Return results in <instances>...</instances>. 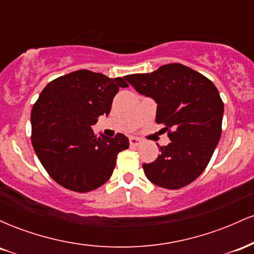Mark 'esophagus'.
<instances>
[{
  "label": "esophagus",
  "instance_id": "1",
  "mask_svg": "<svg viewBox=\"0 0 254 254\" xmlns=\"http://www.w3.org/2000/svg\"><path fill=\"white\" fill-rule=\"evenodd\" d=\"M129 141H130V145H131V147H137V145L141 144V142H142L141 139L137 138V137H130Z\"/></svg>",
  "mask_w": 254,
  "mask_h": 254
}]
</instances>
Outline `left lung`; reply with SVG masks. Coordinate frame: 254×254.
Returning a JSON list of instances; mask_svg holds the SVG:
<instances>
[{"instance_id": "8db88e82", "label": "left lung", "mask_w": 254, "mask_h": 254, "mask_svg": "<svg viewBox=\"0 0 254 254\" xmlns=\"http://www.w3.org/2000/svg\"><path fill=\"white\" fill-rule=\"evenodd\" d=\"M139 94L156 101V123L171 143L155 161L143 164L145 177L160 188L177 190L196 180L210 161L222 132L223 101L215 84L179 63L150 74L124 77Z\"/></svg>"}]
</instances>
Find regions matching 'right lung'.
<instances>
[{"mask_svg":"<svg viewBox=\"0 0 254 254\" xmlns=\"http://www.w3.org/2000/svg\"><path fill=\"white\" fill-rule=\"evenodd\" d=\"M124 77L77 70L51 81L33 105L32 144L52 179L75 192L100 188L112 176L119 151L129 148L123 133L97 137L92 125L109 116Z\"/></svg>","mask_w":254,"mask_h":254,"instance_id":"add662e5","label":"right lung"}]
</instances>
